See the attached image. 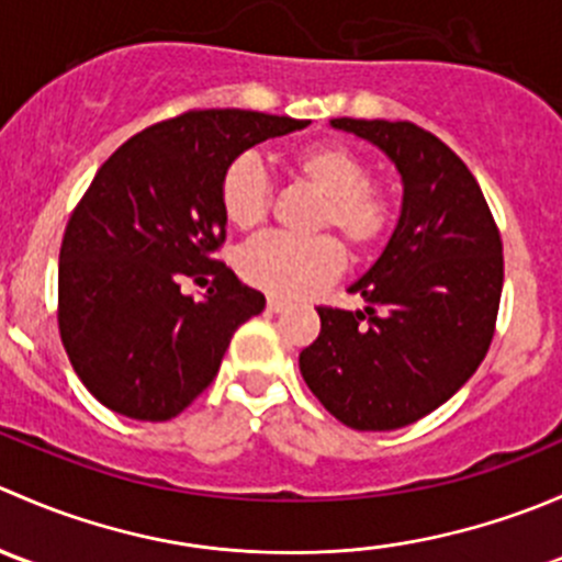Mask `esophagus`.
I'll use <instances>...</instances> for the list:
<instances>
[{
	"label": "esophagus",
	"instance_id": "obj_1",
	"mask_svg": "<svg viewBox=\"0 0 562 562\" xmlns=\"http://www.w3.org/2000/svg\"><path fill=\"white\" fill-rule=\"evenodd\" d=\"M266 307H269V313H285L288 302H282V299H277V296H269Z\"/></svg>",
	"mask_w": 562,
	"mask_h": 562
}]
</instances>
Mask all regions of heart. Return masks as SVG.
Wrapping results in <instances>:
<instances>
[{
  "instance_id": "obj_1",
  "label": "heart",
  "mask_w": 562,
  "mask_h": 562,
  "mask_svg": "<svg viewBox=\"0 0 562 562\" xmlns=\"http://www.w3.org/2000/svg\"><path fill=\"white\" fill-rule=\"evenodd\" d=\"M291 173L323 198L315 231L334 228L356 252H370L394 228V192L370 179L364 157L339 140H317L296 149L288 160ZM220 203L234 228L252 231L266 220L271 187L263 166L241 155L220 179ZM345 266V252L331 236L296 241L263 236L241 249L239 271L249 285L282 299H307L334 282Z\"/></svg>"
}]
</instances>
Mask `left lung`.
<instances>
[{
    "mask_svg": "<svg viewBox=\"0 0 562 562\" xmlns=\"http://www.w3.org/2000/svg\"><path fill=\"white\" fill-rule=\"evenodd\" d=\"M370 140L402 176V209L375 263L348 288L364 310L317 307L321 334L299 356L321 405L361 432L418 422L470 381L490 350L503 245L479 181L427 130L331 119Z\"/></svg>",
    "mask_w": 562,
    "mask_h": 562,
    "instance_id": "obj_1",
    "label": "left lung"
}]
</instances>
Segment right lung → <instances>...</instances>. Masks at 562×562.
Masks as SVG:
<instances>
[{"label":"right lung","mask_w":562,"mask_h":562,"mask_svg":"<svg viewBox=\"0 0 562 562\" xmlns=\"http://www.w3.org/2000/svg\"><path fill=\"white\" fill-rule=\"evenodd\" d=\"M307 119L241 108L190 111L133 135L103 162L59 252V334L105 407L138 422L179 416L214 381L263 293L214 260L225 241L220 179L266 138ZM210 282L203 300L180 282Z\"/></svg>","instance_id":"right-lung-1"}]
</instances>
